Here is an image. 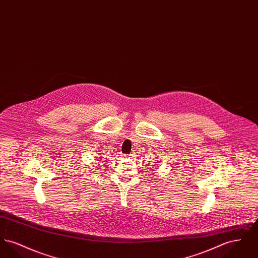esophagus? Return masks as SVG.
Instances as JSON below:
<instances>
[{
    "instance_id": "1",
    "label": "esophagus",
    "mask_w": 258,
    "mask_h": 258,
    "mask_svg": "<svg viewBox=\"0 0 258 258\" xmlns=\"http://www.w3.org/2000/svg\"><path fill=\"white\" fill-rule=\"evenodd\" d=\"M135 153H131L130 155H128V158H131V159H133V158H135Z\"/></svg>"
}]
</instances>
